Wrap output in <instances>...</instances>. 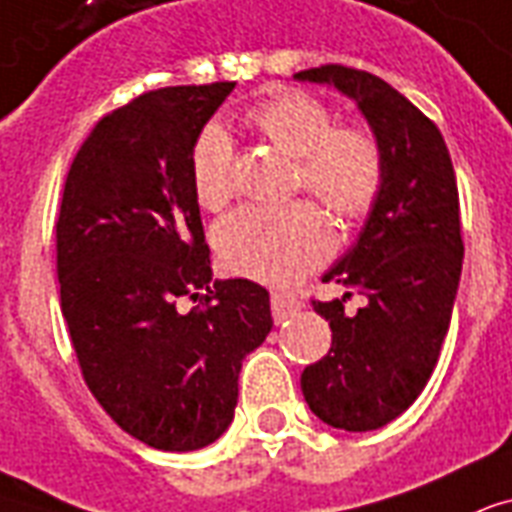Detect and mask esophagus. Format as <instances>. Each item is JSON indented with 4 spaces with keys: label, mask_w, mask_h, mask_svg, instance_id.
Returning <instances> with one entry per match:
<instances>
[{
    "label": "esophagus",
    "mask_w": 512,
    "mask_h": 512,
    "mask_svg": "<svg viewBox=\"0 0 512 512\" xmlns=\"http://www.w3.org/2000/svg\"><path fill=\"white\" fill-rule=\"evenodd\" d=\"M269 304H272V318H275V323L288 320L291 315H296L301 307V301L296 299V296H288V293H272Z\"/></svg>",
    "instance_id": "1"
}]
</instances>
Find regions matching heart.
<instances>
[{
  "label": "heart",
  "instance_id": "b5f03b06",
  "mask_svg": "<svg viewBox=\"0 0 512 512\" xmlns=\"http://www.w3.org/2000/svg\"><path fill=\"white\" fill-rule=\"evenodd\" d=\"M248 122L296 160V184L315 194L336 219L363 221L382 197L387 160L379 138L358 122H336L326 101L301 90H277L248 109ZM194 200L208 211L235 194L232 141L221 125L202 130L189 154ZM216 248L232 272L288 285L328 259L334 235L318 205L240 208L216 227Z\"/></svg>",
  "mask_w": 512,
  "mask_h": 512
}]
</instances>
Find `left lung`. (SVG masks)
I'll list each match as a JSON object with an SVG mask.
<instances>
[{
	"label": "left lung",
	"mask_w": 512,
	"mask_h": 512,
	"mask_svg": "<svg viewBox=\"0 0 512 512\" xmlns=\"http://www.w3.org/2000/svg\"><path fill=\"white\" fill-rule=\"evenodd\" d=\"M296 79L331 82L355 98L387 160L358 243L323 277L347 293L312 299L334 334L331 350L301 374L304 398L326 425L366 433L419 398L441 355L465 256L457 176L438 125L376 74L323 63ZM355 292L367 304L344 313Z\"/></svg>",
	"instance_id": "left-lung-1"
}]
</instances>
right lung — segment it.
Segmentation results:
<instances>
[{
    "label": "right lung",
    "instance_id": "add662e5",
    "mask_svg": "<svg viewBox=\"0 0 512 512\" xmlns=\"http://www.w3.org/2000/svg\"><path fill=\"white\" fill-rule=\"evenodd\" d=\"M232 90L141 93L95 122L63 184L55 269L79 371L152 449L216 441L235 417L243 358L272 331L267 288L213 283L189 178L194 141Z\"/></svg>",
    "mask_w": 512,
    "mask_h": 512
}]
</instances>
